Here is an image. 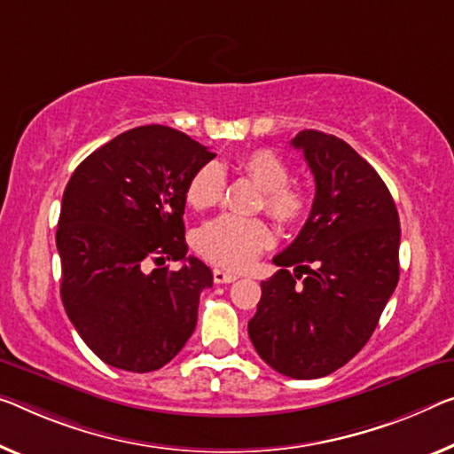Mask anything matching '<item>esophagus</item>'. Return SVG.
<instances>
[{"label":"esophagus","mask_w":454,"mask_h":454,"mask_svg":"<svg viewBox=\"0 0 454 454\" xmlns=\"http://www.w3.org/2000/svg\"><path fill=\"white\" fill-rule=\"evenodd\" d=\"M239 274H235V271H225V270H213V280L215 284H231L235 282Z\"/></svg>","instance_id":"34e87169"}]
</instances>
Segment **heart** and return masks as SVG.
Masks as SVG:
<instances>
[{"mask_svg": "<svg viewBox=\"0 0 454 454\" xmlns=\"http://www.w3.org/2000/svg\"><path fill=\"white\" fill-rule=\"evenodd\" d=\"M241 170L263 191L262 207L282 225H298L310 211V197L304 188L288 184L290 166L271 150H255L241 158ZM225 174L219 162H207L192 174L186 186V203L194 211H207L221 203ZM274 235L262 219L223 215L200 229L197 247L208 262L223 268H247Z\"/></svg>", "mask_w": 454, "mask_h": 454, "instance_id": "b5f03b06", "label": "heart"}]
</instances>
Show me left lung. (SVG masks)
Returning <instances> with one entry per match:
<instances>
[{
  "label": "left lung",
  "instance_id": "1",
  "mask_svg": "<svg viewBox=\"0 0 454 454\" xmlns=\"http://www.w3.org/2000/svg\"><path fill=\"white\" fill-rule=\"evenodd\" d=\"M290 144L315 174V200L274 257L282 270L262 282L247 331L278 373L317 380L353 359L378 326L400 278V217L380 174L343 139L304 129Z\"/></svg>",
  "mask_w": 454,
  "mask_h": 454
}]
</instances>
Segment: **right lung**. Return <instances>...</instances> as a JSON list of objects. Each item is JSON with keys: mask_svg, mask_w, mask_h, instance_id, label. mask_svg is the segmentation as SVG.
I'll use <instances>...</instances> for the list:
<instances>
[{"mask_svg": "<svg viewBox=\"0 0 454 454\" xmlns=\"http://www.w3.org/2000/svg\"><path fill=\"white\" fill-rule=\"evenodd\" d=\"M213 158L183 131L142 125L95 150L68 180L57 229L60 298L111 367L156 372L194 333L213 271L186 255L183 215L188 180ZM166 259L184 268L170 272Z\"/></svg>", "mask_w": 454, "mask_h": 454, "instance_id": "obj_1", "label": "right lung"}]
</instances>
